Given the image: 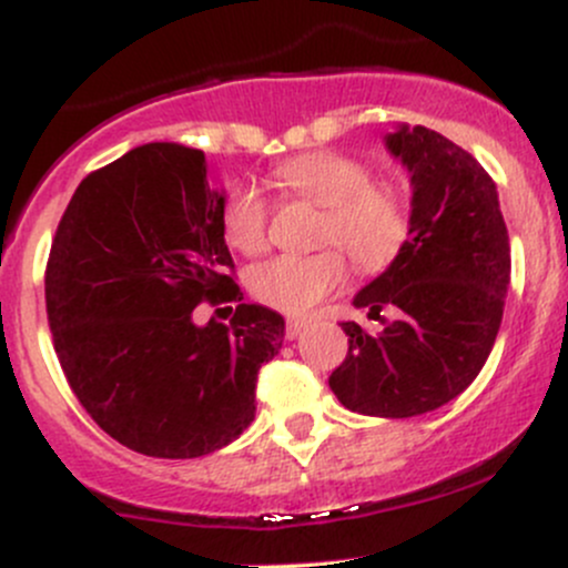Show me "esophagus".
<instances>
[{
    "instance_id": "obj_1",
    "label": "esophagus",
    "mask_w": 568,
    "mask_h": 568,
    "mask_svg": "<svg viewBox=\"0 0 568 568\" xmlns=\"http://www.w3.org/2000/svg\"><path fill=\"white\" fill-rule=\"evenodd\" d=\"M306 323L310 321H304V317H293V321H288V325H285V336L298 338L302 336V331L306 328Z\"/></svg>"
}]
</instances>
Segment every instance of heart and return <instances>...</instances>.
I'll list each match as a JSON object with an SVG mask.
<instances>
[{"mask_svg": "<svg viewBox=\"0 0 568 568\" xmlns=\"http://www.w3.org/2000/svg\"><path fill=\"white\" fill-rule=\"evenodd\" d=\"M277 186L293 197L323 207L321 243H336L357 270L376 272L397 256L408 234L400 194L389 184L371 181L361 160L338 152H306L280 162ZM221 234L240 253H258L266 245V202L253 186L232 189L221 207ZM347 280V262L336 247L296 256L266 258L251 272V288L264 304L288 315H302Z\"/></svg>", "mask_w": 568, "mask_h": 568, "instance_id": "obj_1", "label": "heart"}]
</instances>
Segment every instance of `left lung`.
I'll use <instances>...</instances> for the list:
<instances>
[{"instance_id":"obj_1","label":"left lung","mask_w":568,"mask_h":568,"mask_svg":"<svg viewBox=\"0 0 568 568\" xmlns=\"http://www.w3.org/2000/svg\"><path fill=\"white\" fill-rule=\"evenodd\" d=\"M384 146L410 181L408 240L352 304L368 317L389 306L395 321L376 336L342 323L349 352L328 384L355 414L408 419L465 393L491 355L510 237L497 184L465 149L425 125H397Z\"/></svg>"}]
</instances>
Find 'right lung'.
I'll return each instance as SVG.
<instances>
[{
  "label": "right lung",
  "instance_id": "right-lung-1",
  "mask_svg": "<svg viewBox=\"0 0 568 568\" xmlns=\"http://www.w3.org/2000/svg\"><path fill=\"white\" fill-rule=\"evenodd\" d=\"M224 202L205 152L154 141L90 173L58 224L44 275L58 361L95 425L139 454L194 459L237 440L283 347V315L262 304L194 323L205 298H243L224 275Z\"/></svg>",
  "mask_w": 568,
  "mask_h": 568
}]
</instances>
